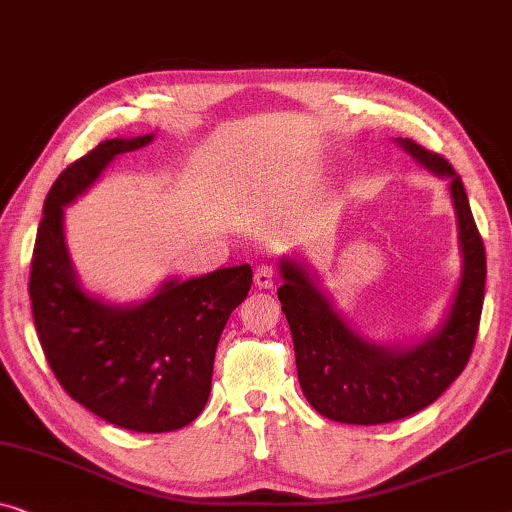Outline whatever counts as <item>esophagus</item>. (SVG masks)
Returning a JSON list of instances; mask_svg holds the SVG:
<instances>
[{
	"label": "esophagus",
	"mask_w": 512,
	"mask_h": 512,
	"mask_svg": "<svg viewBox=\"0 0 512 512\" xmlns=\"http://www.w3.org/2000/svg\"><path fill=\"white\" fill-rule=\"evenodd\" d=\"M275 282H277L275 268H272V265H268V263L258 265L256 272H254V284L258 286V289H272Z\"/></svg>",
	"instance_id": "34e87169"
}]
</instances>
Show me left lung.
Returning <instances> with one entry per match:
<instances>
[{
    "mask_svg": "<svg viewBox=\"0 0 512 512\" xmlns=\"http://www.w3.org/2000/svg\"><path fill=\"white\" fill-rule=\"evenodd\" d=\"M394 142L433 177L450 181L461 272L443 321L422 338L377 342L335 307L312 265L296 254L277 263L284 282L277 298L293 335L300 389L319 415L342 424L396 422L443 396L473 352L485 298V247L461 177L445 158L412 139Z\"/></svg>",
    "mask_w": 512,
    "mask_h": 512,
    "instance_id": "1",
    "label": "left lung"
}]
</instances>
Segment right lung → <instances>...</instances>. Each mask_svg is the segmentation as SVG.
<instances>
[{
    "label": "right lung",
    "mask_w": 512,
    "mask_h": 512,
    "mask_svg": "<svg viewBox=\"0 0 512 512\" xmlns=\"http://www.w3.org/2000/svg\"><path fill=\"white\" fill-rule=\"evenodd\" d=\"M156 135L97 144L55 179L32 254L34 326L62 389L104 422L139 433L177 431L205 408L223 326L251 289V265L167 277L135 303L90 291L74 268L65 207L93 188L118 156Z\"/></svg>",
    "instance_id": "1"
}]
</instances>
